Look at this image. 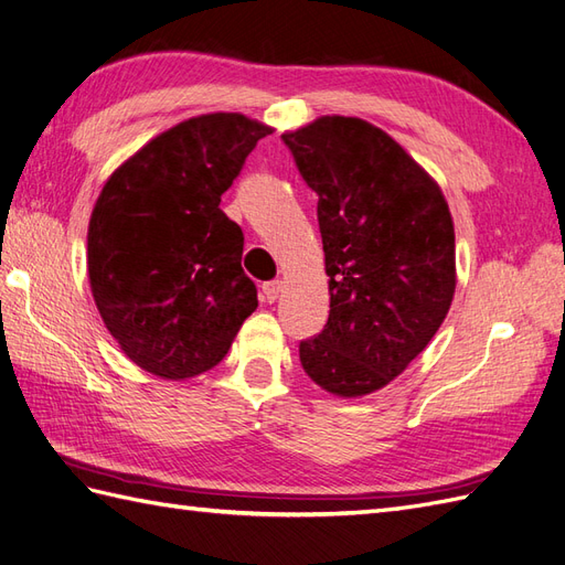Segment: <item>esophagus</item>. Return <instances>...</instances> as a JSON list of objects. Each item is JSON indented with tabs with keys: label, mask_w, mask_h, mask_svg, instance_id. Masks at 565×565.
Returning <instances> with one entry per match:
<instances>
[{
	"label": "esophagus",
	"mask_w": 565,
	"mask_h": 565,
	"mask_svg": "<svg viewBox=\"0 0 565 565\" xmlns=\"http://www.w3.org/2000/svg\"><path fill=\"white\" fill-rule=\"evenodd\" d=\"M280 292H282V280H270V282H266V285H264V297H266V301H268V303L278 301Z\"/></svg>",
	"instance_id": "esophagus-1"
}]
</instances>
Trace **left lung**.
<instances>
[{
    "instance_id": "left-lung-1",
    "label": "left lung",
    "mask_w": 565,
    "mask_h": 565,
    "mask_svg": "<svg viewBox=\"0 0 565 565\" xmlns=\"http://www.w3.org/2000/svg\"><path fill=\"white\" fill-rule=\"evenodd\" d=\"M318 194L330 316L301 369L342 399L390 385L430 344L456 289L449 204L435 178L373 124L320 116L285 130Z\"/></svg>"
}]
</instances>
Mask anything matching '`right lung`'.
<instances>
[{
    "mask_svg": "<svg viewBox=\"0 0 565 565\" xmlns=\"http://www.w3.org/2000/svg\"><path fill=\"white\" fill-rule=\"evenodd\" d=\"M245 114H204L159 132L104 182L87 227L89 289L135 365L188 380L218 365L258 307L242 227L218 209L262 137Z\"/></svg>",
    "mask_w": 565,
    "mask_h": 565,
    "instance_id": "1",
    "label": "right lung"
}]
</instances>
